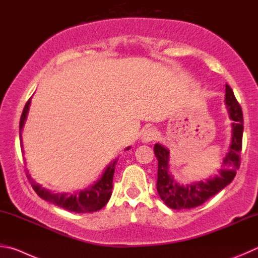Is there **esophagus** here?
Here are the masks:
<instances>
[{
    "label": "esophagus",
    "instance_id": "34e87169",
    "mask_svg": "<svg viewBox=\"0 0 258 258\" xmlns=\"http://www.w3.org/2000/svg\"><path fill=\"white\" fill-rule=\"evenodd\" d=\"M157 139V132H156V130L154 128H151V127H149V128H145L143 132H142V134H141V141L143 142V143H149V142H152V141H154V140Z\"/></svg>",
    "mask_w": 258,
    "mask_h": 258
}]
</instances>
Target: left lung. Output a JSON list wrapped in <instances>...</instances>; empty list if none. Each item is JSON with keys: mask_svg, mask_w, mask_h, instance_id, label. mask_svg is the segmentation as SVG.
I'll use <instances>...</instances> for the list:
<instances>
[{"mask_svg": "<svg viewBox=\"0 0 258 258\" xmlns=\"http://www.w3.org/2000/svg\"><path fill=\"white\" fill-rule=\"evenodd\" d=\"M224 104L227 106L231 123V139L228 151L223 157L219 174L205 180L188 184H180L170 171L169 149L163 145L154 144V154L158 159L157 190L160 199L168 208L175 210L193 209L202 205L205 201L218 194L228 186L236 176L239 168V153L242 143V111L231 88L226 84Z\"/></svg>", "mask_w": 258, "mask_h": 258, "instance_id": "obj_1", "label": "left lung"}]
</instances>
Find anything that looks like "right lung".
Returning <instances> with one entry per match:
<instances>
[{
  "label": "right lung",
  "instance_id": "1",
  "mask_svg": "<svg viewBox=\"0 0 258 258\" xmlns=\"http://www.w3.org/2000/svg\"><path fill=\"white\" fill-rule=\"evenodd\" d=\"M31 98L27 101V104L23 108L20 125H19V133H20V142L21 148L22 144V131L23 126L26 124L27 116L29 113ZM131 147H127L125 150H130ZM22 150V149H21ZM118 159H114L109 165H107L105 170L102 171L100 178L96 180L90 186L86 187L84 189L76 190L73 194L70 193H54L49 189H46L32 179L29 171L27 170V177L30 180L32 188L35 189L37 195L47 202L53 203L54 205L62 208L64 210L71 211L76 213H90L95 211L100 210L105 207L111 196V189H113V177L115 172V167Z\"/></svg>",
  "mask_w": 258,
  "mask_h": 258
}]
</instances>
